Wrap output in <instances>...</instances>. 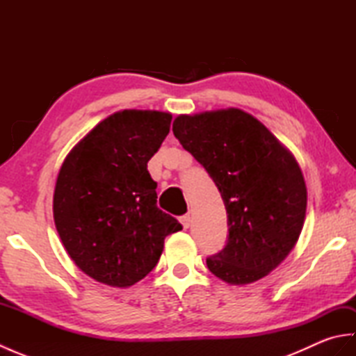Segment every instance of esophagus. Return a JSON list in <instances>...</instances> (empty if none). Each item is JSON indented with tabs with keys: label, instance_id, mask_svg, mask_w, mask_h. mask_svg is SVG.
<instances>
[{
	"label": "esophagus",
	"instance_id": "34e87169",
	"mask_svg": "<svg viewBox=\"0 0 356 356\" xmlns=\"http://www.w3.org/2000/svg\"><path fill=\"white\" fill-rule=\"evenodd\" d=\"M180 223L184 225V228L186 229V228H190V223H191V217H190V214H184V216H180Z\"/></svg>",
	"mask_w": 356,
	"mask_h": 356
}]
</instances>
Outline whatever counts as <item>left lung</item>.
I'll list each match as a JSON object with an SVG mask.
<instances>
[{
	"label": "left lung",
	"instance_id": "left-lung-1",
	"mask_svg": "<svg viewBox=\"0 0 356 356\" xmlns=\"http://www.w3.org/2000/svg\"><path fill=\"white\" fill-rule=\"evenodd\" d=\"M172 133L214 180L228 214V241L208 257V269L229 284L266 277L305 225L307 191L295 157L238 108L182 115Z\"/></svg>",
	"mask_w": 356,
	"mask_h": 356
}]
</instances>
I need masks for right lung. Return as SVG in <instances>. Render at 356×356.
<instances>
[{
    "label": "right lung",
    "mask_w": 356,
    "mask_h": 356,
    "mask_svg": "<svg viewBox=\"0 0 356 356\" xmlns=\"http://www.w3.org/2000/svg\"><path fill=\"white\" fill-rule=\"evenodd\" d=\"M171 119L162 111H118L97 124L59 170L56 229L70 259L96 282L138 283L161 259L165 237L182 229L157 208V184L147 170Z\"/></svg>",
    "instance_id": "right-lung-1"
}]
</instances>
